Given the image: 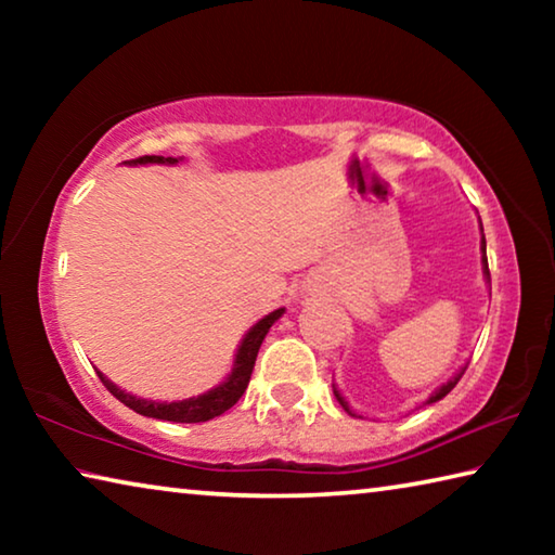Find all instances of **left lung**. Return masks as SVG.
I'll list each match as a JSON object with an SVG mask.
<instances>
[{
    "label": "left lung",
    "instance_id": "8db88e82",
    "mask_svg": "<svg viewBox=\"0 0 555 555\" xmlns=\"http://www.w3.org/2000/svg\"><path fill=\"white\" fill-rule=\"evenodd\" d=\"M485 249H487V242H485V234H482V267H485V276L487 279H490V267H487V255H485ZM463 374H465V367L463 370H460L457 374H455V377L453 379H450L448 384H443V387H440V389H436L434 393H430V399H428V403H434V401H440V399H443L446 397V393H450V389H453L455 387V384L460 382V377H463ZM335 397H337V401H340V406L347 411V413H350V416H354V413L350 411V406H347V401L340 397V393H337V389H335Z\"/></svg>",
    "mask_w": 555,
    "mask_h": 555
}]
</instances>
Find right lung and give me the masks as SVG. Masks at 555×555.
Instances as JSON below:
<instances>
[{
  "label": "right lung",
  "mask_w": 555,
  "mask_h": 555,
  "mask_svg": "<svg viewBox=\"0 0 555 555\" xmlns=\"http://www.w3.org/2000/svg\"><path fill=\"white\" fill-rule=\"evenodd\" d=\"M176 162L178 158H171V156H139V158H131V162H125V164L137 166V164H176ZM281 315H284V308H279V311L261 318V321L251 327L247 335H244L237 357H234V367L228 374V379H224L220 387L201 393V397L171 401V403L146 401V399L131 397V393H127L125 389H119L117 384H112L102 372H98V377L102 379V384H105L112 397H117L121 403H125V406H129L137 413H142V416L173 421V424H203V421L220 416V413L232 409L234 403L240 401V397L249 384L251 370H255L259 347H261V343H264L269 327L274 325Z\"/></svg>",
  "instance_id": "1"
}]
</instances>
